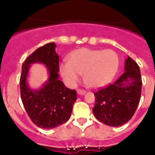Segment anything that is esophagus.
I'll list each match as a JSON object with an SVG mask.
<instances>
[{"mask_svg":"<svg viewBox=\"0 0 155 155\" xmlns=\"http://www.w3.org/2000/svg\"><path fill=\"white\" fill-rule=\"evenodd\" d=\"M77 93L79 95H84L86 93V91L84 89H78L77 90Z\"/></svg>","mask_w":155,"mask_h":155,"instance_id":"obj_1","label":"esophagus"}]
</instances>
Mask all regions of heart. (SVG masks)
<instances>
[{"mask_svg": "<svg viewBox=\"0 0 155 155\" xmlns=\"http://www.w3.org/2000/svg\"><path fill=\"white\" fill-rule=\"evenodd\" d=\"M119 67L117 54L113 50L82 48L68 56L59 65V72L68 86H74L80 75L89 87H101L113 80Z\"/></svg>", "mask_w": 155, "mask_h": 155, "instance_id": "b5f03b06", "label": "heart"}]
</instances>
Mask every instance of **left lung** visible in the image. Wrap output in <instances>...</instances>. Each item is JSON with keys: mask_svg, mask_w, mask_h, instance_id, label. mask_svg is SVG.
Instances as JSON below:
<instances>
[{"mask_svg": "<svg viewBox=\"0 0 155 155\" xmlns=\"http://www.w3.org/2000/svg\"><path fill=\"white\" fill-rule=\"evenodd\" d=\"M142 93L141 71L137 63L128 56L125 73L116 82L95 92L93 114L109 126H121L132 118Z\"/></svg>", "mask_w": 155, "mask_h": 155, "instance_id": "obj_1", "label": "left lung"}]
</instances>
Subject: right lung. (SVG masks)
Here are the masks:
<instances>
[{"label": "right lung", "mask_w": 155, "mask_h": 155, "mask_svg": "<svg viewBox=\"0 0 155 155\" xmlns=\"http://www.w3.org/2000/svg\"><path fill=\"white\" fill-rule=\"evenodd\" d=\"M55 48L54 42L38 48L23 63L20 78L21 98L28 116L37 126L47 130L68 121L77 99L75 90L68 88L58 79L59 57ZM33 63H42L49 75L38 90H32L27 82Z\"/></svg>", "instance_id": "1"}]
</instances>
